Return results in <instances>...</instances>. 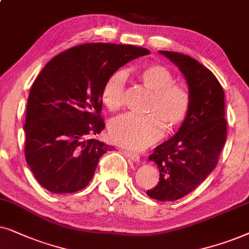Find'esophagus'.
<instances>
[{
    "label": "esophagus",
    "mask_w": 249,
    "mask_h": 249,
    "mask_svg": "<svg viewBox=\"0 0 249 249\" xmlns=\"http://www.w3.org/2000/svg\"><path fill=\"white\" fill-rule=\"evenodd\" d=\"M124 154H125V156H126V157L132 159V160H133V161H139V160H140V155L135 154V152L125 150Z\"/></svg>",
    "instance_id": "obj_1"
}]
</instances>
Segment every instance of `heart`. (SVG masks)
I'll list each match as a JSON object with an SVG mask.
<instances>
[{"mask_svg":"<svg viewBox=\"0 0 249 249\" xmlns=\"http://www.w3.org/2000/svg\"><path fill=\"white\" fill-rule=\"evenodd\" d=\"M144 86L154 91L147 115L128 112L112 119L109 135L115 143L131 149L147 148L163 137L164 126L168 132L180 127L188 117L191 106L190 93L183 85L174 83L170 69L161 65H150L139 71ZM124 71H116L105 82L101 100L109 110L116 111L124 105Z\"/></svg>","mask_w":249,"mask_h":249,"instance_id":"heart-1","label":"heart"}]
</instances>
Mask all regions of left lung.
I'll use <instances>...</instances> for the list:
<instances>
[{"label":"left lung","mask_w":249,"mask_h":249,"mask_svg":"<svg viewBox=\"0 0 249 249\" xmlns=\"http://www.w3.org/2000/svg\"><path fill=\"white\" fill-rule=\"evenodd\" d=\"M159 52L180 68L191 97L190 111L178 133L149 156L159 168V182L147 195L173 201L194 191L218 163L227 140L224 91L213 72L196 59L178 52Z\"/></svg>","instance_id":"8db88e82"}]
</instances>
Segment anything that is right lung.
<instances>
[{
	"label": "right lung",
	"mask_w": 249,
	"mask_h": 249,
	"mask_svg": "<svg viewBox=\"0 0 249 249\" xmlns=\"http://www.w3.org/2000/svg\"><path fill=\"white\" fill-rule=\"evenodd\" d=\"M148 49L88 43L59 53L44 66L28 95L25 157L46 190L71 194L92 180L110 145L91 138L105 128L101 90L119 67Z\"/></svg>",
	"instance_id": "1"
}]
</instances>
